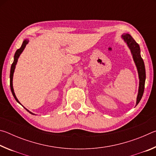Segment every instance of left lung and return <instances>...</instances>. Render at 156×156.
I'll return each mask as SVG.
<instances>
[{
	"instance_id": "8db88e82",
	"label": "left lung",
	"mask_w": 156,
	"mask_h": 156,
	"mask_svg": "<svg viewBox=\"0 0 156 156\" xmlns=\"http://www.w3.org/2000/svg\"><path fill=\"white\" fill-rule=\"evenodd\" d=\"M128 47L130 49L131 54L133 55V58L134 62L136 63L137 67V69L138 72L140 84H139V89L138 94L137 96L136 105L140 101L142 96H143L144 90V83L145 78H146V73H145V67L144 61L140 56V49L139 44L136 43L135 40L132 38L131 36L129 34H125L122 36Z\"/></svg>"
}]
</instances>
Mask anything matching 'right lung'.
Returning <instances> with one entry per match:
<instances>
[{
  "label": "right lung",
  "mask_w": 156,
  "mask_h": 156,
  "mask_svg": "<svg viewBox=\"0 0 156 156\" xmlns=\"http://www.w3.org/2000/svg\"><path fill=\"white\" fill-rule=\"evenodd\" d=\"M29 41L28 40H25L23 41V43L22 44V46L20 47V49H18L16 50V51L15 53V55H14V62H13L12 65V67H11V71H10V88H11V91H12V93L13 94V96H14V98L16 99V100L18 102V103H20V102L18 101V99L16 98V95L14 94V89H13V84H12V80H13V75H14V69H15V67H16V65L17 61H18V58H19L20 55L21 53L23 52V50H24L25 47H26V44L28 43ZM28 112H30L31 114H34L33 113L30 112V111L27 110Z\"/></svg>",
  "instance_id": "add662e5"
}]
</instances>
